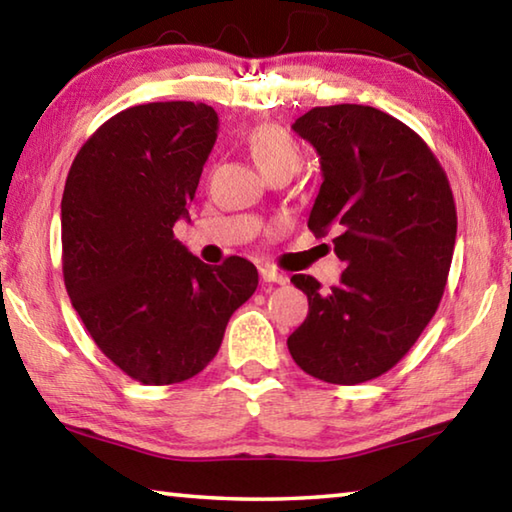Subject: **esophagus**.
Wrapping results in <instances>:
<instances>
[{
    "instance_id": "34e87169",
    "label": "esophagus",
    "mask_w": 512,
    "mask_h": 512,
    "mask_svg": "<svg viewBox=\"0 0 512 512\" xmlns=\"http://www.w3.org/2000/svg\"><path fill=\"white\" fill-rule=\"evenodd\" d=\"M259 277H262L264 282H275V284H284L287 282V277H284L282 273H277L275 268H259Z\"/></svg>"
}]
</instances>
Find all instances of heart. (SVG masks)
Masks as SVG:
<instances>
[{
	"label": "heart",
	"mask_w": 512,
	"mask_h": 512,
	"mask_svg": "<svg viewBox=\"0 0 512 512\" xmlns=\"http://www.w3.org/2000/svg\"><path fill=\"white\" fill-rule=\"evenodd\" d=\"M248 151L262 169L264 176H271L275 171L296 173L302 164V149L296 137L287 128L273 121L257 124L246 135Z\"/></svg>",
	"instance_id": "b5f03b06"
}]
</instances>
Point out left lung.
<instances>
[{
	"label": "left lung",
	"mask_w": 512,
	"mask_h": 512,
	"mask_svg": "<svg viewBox=\"0 0 512 512\" xmlns=\"http://www.w3.org/2000/svg\"><path fill=\"white\" fill-rule=\"evenodd\" d=\"M293 131L323 169L309 230L334 232L345 271L329 291L291 277L309 314L287 345L307 375L354 386L391 370L436 314L456 244L454 194L427 142L372 106L311 108Z\"/></svg>",
	"instance_id": "left-lung-1"
}]
</instances>
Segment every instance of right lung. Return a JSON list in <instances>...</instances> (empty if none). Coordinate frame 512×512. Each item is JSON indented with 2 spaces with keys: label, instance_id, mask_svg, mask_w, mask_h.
I'll return each instance as SVG.
<instances>
[{
  "label": "right lung",
  "instance_id": "1",
  "mask_svg": "<svg viewBox=\"0 0 512 512\" xmlns=\"http://www.w3.org/2000/svg\"><path fill=\"white\" fill-rule=\"evenodd\" d=\"M219 117L194 101L142 103L94 131L69 167L63 277L92 341L149 386L192 379L257 289L244 257L207 266L173 239L187 216Z\"/></svg>",
  "mask_w": 512,
  "mask_h": 512
}]
</instances>
